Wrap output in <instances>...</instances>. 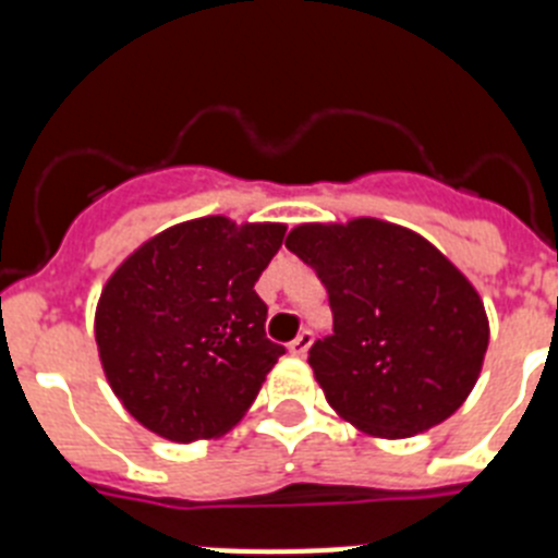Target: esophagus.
<instances>
[{"label":"esophagus","mask_w":558,"mask_h":558,"mask_svg":"<svg viewBox=\"0 0 558 558\" xmlns=\"http://www.w3.org/2000/svg\"><path fill=\"white\" fill-rule=\"evenodd\" d=\"M310 347H313V332H310V329H302V332L295 335L288 343V352L295 354V357H304V354L310 352Z\"/></svg>","instance_id":"esophagus-1"}]
</instances>
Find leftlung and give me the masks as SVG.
Wrapping results in <instances>:
<instances>
[{
    "mask_svg": "<svg viewBox=\"0 0 558 558\" xmlns=\"http://www.w3.org/2000/svg\"><path fill=\"white\" fill-rule=\"evenodd\" d=\"M329 293L332 335L310 366L340 418L405 438L450 418L475 388L489 318L470 279L433 243L377 218L302 223L284 240Z\"/></svg>",
    "mask_w": 558,
    "mask_h": 558,
    "instance_id": "8db88e82",
    "label": "left lung"
}]
</instances>
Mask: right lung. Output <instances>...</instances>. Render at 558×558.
Segmentation results:
<instances>
[{"label":"right lung","mask_w":558,"mask_h":558,"mask_svg":"<svg viewBox=\"0 0 558 558\" xmlns=\"http://www.w3.org/2000/svg\"><path fill=\"white\" fill-rule=\"evenodd\" d=\"M282 223L186 220L128 256L97 302L108 386L150 433L218 438L245 416L284 347L265 338L254 284L282 248Z\"/></svg>","instance_id":"right-lung-1"}]
</instances>
